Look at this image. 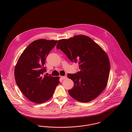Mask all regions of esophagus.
Wrapping results in <instances>:
<instances>
[{
	"label": "esophagus",
	"mask_w": 132,
	"mask_h": 132,
	"mask_svg": "<svg viewBox=\"0 0 132 132\" xmlns=\"http://www.w3.org/2000/svg\"><path fill=\"white\" fill-rule=\"evenodd\" d=\"M61 78L63 80V79H67V77L66 76H61Z\"/></svg>",
	"instance_id": "esophagus-1"
}]
</instances>
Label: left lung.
I'll use <instances>...</instances> for the list:
<instances>
[{
	"instance_id": "1",
	"label": "left lung",
	"mask_w": 132,
	"mask_h": 132,
	"mask_svg": "<svg viewBox=\"0 0 132 132\" xmlns=\"http://www.w3.org/2000/svg\"><path fill=\"white\" fill-rule=\"evenodd\" d=\"M56 48L60 49L72 62L78 63L80 72L68 74L74 83L69 94L78 101L89 102L105 88L110 73V64L106 53L91 38L75 36L59 40Z\"/></svg>"
}]
</instances>
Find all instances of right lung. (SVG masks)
Listing matches in <instances>:
<instances>
[{"instance_id": "add662e5", "label": "right lung", "mask_w": 132, "mask_h": 132, "mask_svg": "<svg viewBox=\"0 0 132 132\" xmlns=\"http://www.w3.org/2000/svg\"><path fill=\"white\" fill-rule=\"evenodd\" d=\"M58 40L40 39L30 43L19 57L15 78L20 90L32 102L40 104L49 100L60 83L59 77L44 75L45 60Z\"/></svg>"}]
</instances>
